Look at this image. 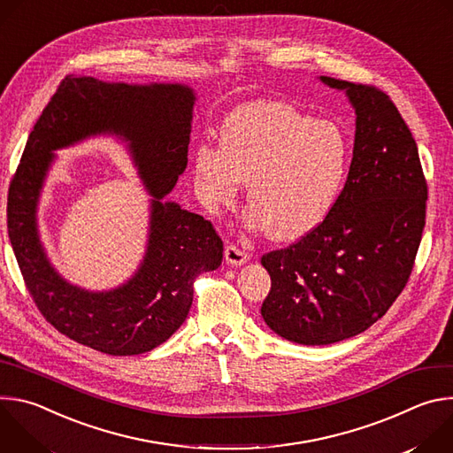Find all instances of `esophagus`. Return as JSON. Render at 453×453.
Listing matches in <instances>:
<instances>
[{"instance_id": "obj_1", "label": "esophagus", "mask_w": 453, "mask_h": 453, "mask_svg": "<svg viewBox=\"0 0 453 453\" xmlns=\"http://www.w3.org/2000/svg\"><path fill=\"white\" fill-rule=\"evenodd\" d=\"M224 257H226V262H227L229 265H234V267H242L243 264L249 262V254H247L245 250H242L240 247L233 245V243L226 245Z\"/></svg>"}]
</instances>
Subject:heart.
<instances>
[{"instance_id": "1", "label": "heart", "mask_w": 453, "mask_h": 453, "mask_svg": "<svg viewBox=\"0 0 453 453\" xmlns=\"http://www.w3.org/2000/svg\"><path fill=\"white\" fill-rule=\"evenodd\" d=\"M348 161L349 143L337 123L315 119L287 102L260 100L224 119L220 145L197 147L193 175L211 208L234 204L247 182L245 226L292 242L326 220Z\"/></svg>"}]
</instances>
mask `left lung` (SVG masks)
<instances>
[{
	"label": "left lung",
	"mask_w": 453,
	"mask_h": 453,
	"mask_svg": "<svg viewBox=\"0 0 453 453\" xmlns=\"http://www.w3.org/2000/svg\"><path fill=\"white\" fill-rule=\"evenodd\" d=\"M355 109V145L341 196L319 227L264 254L267 326L303 346L365 332L405 288L425 227L426 180L396 105L372 86L319 77Z\"/></svg>",
	"instance_id": "1"
}]
</instances>
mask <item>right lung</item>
Listing matches in <instances>:
<instances>
[{
    "instance_id": "right-lung-1",
    "label": "right lung",
    "mask_w": 453,
    "mask_h": 453,
    "mask_svg": "<svg viewBox=\"0 0 453 453\" xmlns=\"http://www.w3.org/2000/svg\"><path fill=\"white\" fill-rule=\"evenodd\" d=\"M196 100V91L177 82L68 77L34 125L9 188V238L37 308L79 344L112 357L157 348L186 320L196 278L222 264L224 243L211 222L165 199L188 165ZM104 134L126 143L151 196V215L139 271L116 289L95 293L64 280L50 265L36 206L54 150Z\"/></svg>"
}]
</instances>
